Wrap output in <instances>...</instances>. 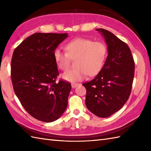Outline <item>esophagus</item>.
Instances as JSON below:
<instances>
[{"label":"esophagus","instance_id":"esophagus-1","mask_svg":"<svg viewBox=\"0 0 151 151\" xmlns=\"http://www.w3.org/2000/svg\"><path fill=\"white\" fill-rule=\"evenodd\" d=\"M78 86H79V84H78V83H73V84H71V87L73 88H75L76 87H77Z\"/></svg>","mask_w":151,"mask_h":151}]
</instances>
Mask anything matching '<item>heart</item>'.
<instances>
[{
    "mask_svg": "<svg viewBox=\"0 0 151 151\" xmlns=\"http://www.w3.org/2000/svg\"><path fill=\"white\" fill-rule=\"evenodd\" d=\"M65 48L67 52L56 49L53 53L57 67L63 70L69 68L70 58H76V67L62 75V78L65 81L70 82L81 81L88 74L94 76L102 68L107 54L106 47L103 43L93 42L90 40L79 37L70 41Z\"/></svg>",
    "mask_w": 151,
    "mask_h": 151,
    "instance_id": "obj_1",
    "label": "heart"
}]
</instances>
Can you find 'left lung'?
I'll use <instances>...</instances> for the list:
<instances>
[{
	"mask_svg": "<svg viewBox=\"0 0 151 151\" xmlns=\"http://www.w3.org/2000/svg\"><path fill=\"white\" fill-rule=\"evenodd\" d=\"M96 30L107 45L108 56L98 75L82 85L87 91L86 107L94 115L106 118L119 110L129 99L135 64L126 43L107 30Z\"/></svg>",
	"mask_w": 151,
	"mask_h": 151,
	"instance_id": "1",
	"label": "left lung"
}]
</instances>
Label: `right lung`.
Instances as JSON below:
<instances>
[{
	"label": "right lung",
	"instance_id": "right-lung-1",
	"mask_svg": "<svg viewBox=\"0 0 151 151\" xmlns=\"http://www.w3.org/2000/svg\"><path fill=\"white\" fill-rule=\"evenodd\" d=\"M68 34L35 33L15 49L11 77L15 95L26 111L36 119L50 123L67 107L69 82H56L58 70L53 53Z\"/></svg>",
	"mask_w": 151,
	"mask_h": 151
}]
</instances>
